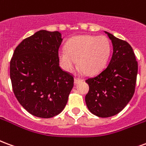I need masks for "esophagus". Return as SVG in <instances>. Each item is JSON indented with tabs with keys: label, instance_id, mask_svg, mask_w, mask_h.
Returning a JSON list of instances; mask_svg holds the SVG:
<instances>
[{
	"label": "esophagus",
	"instance_id": "esophagus-1",
	"mask_svg": "<svg viewBox=\"0 0 146 146\" xmlns=\"http://www.w3.org/2000/svg\"><path fill=\"white\" fill-rule=\"evenodd\" d=\"M82 80V79H80V78H75V80H74V84H79L80 82H81Z\"/></svg>",
	"mask_w": 146,
	"mask_h": 146
}]
</instances>
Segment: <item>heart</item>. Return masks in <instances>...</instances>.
I'll return each mask as SVG.
<instances>
[{
  "instance_id": "b5f03b06",
  "label": "heart",
  "mask_w": 146,
  "mask_h": 146,
  "mask_svg": "<svg viewBox=\"0 0 146 146\" xmlns=\"http://www.w3.org/2000/svg\"><path fill=\"white\" fill-rule=\"evenodd\" d=\"M110 53L111 45L106 36L79 35L70 39L58 56L61 66L67 72L76 68L77 61L82 71L95 75L106 67Z\"/></svg>"
}]
</instances>
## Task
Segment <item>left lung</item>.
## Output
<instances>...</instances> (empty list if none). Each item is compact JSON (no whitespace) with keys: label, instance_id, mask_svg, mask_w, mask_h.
Returning a JSON list of instances; mask_svg holds the SVG:
<instances>
[{"label":"left lung","instance_id":"8db88e82","mask_svg":"<svg viewBox=\"0 0 146 146\" xmlns=\"http://www.w3.org/2000/svg\"><path fill=\"white\" fill-rule=\"evenodd\" d=\"M105 33L113 44L112 58L101 73L86 80L89 85L86 105L98 117L113 116L125 107L134 95L138 74V62L131 46Z\"/></svg>","mask_w":146,"mask_h":146}]
</instances>
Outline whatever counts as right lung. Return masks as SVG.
I'll return each mask as SVG.
<instances>
[{
    "label": "right lung",
    "instance_id": "right-lung-1",
    "mask_svg": "<svg viewBox=\"0 0 146 146\" xmlns=\"http://www.w3.org/2000/svg\"><path fill=\"white\" fill-rule=\"evenodd\" d=\"M59 32L40 30L24 39L10 62L15 97L30 114L51 118L64 110L73 87V76L59 66Z\"/></svg>",
    "mask_w": 146,
    "mask_h": 146
}]
</instances>
